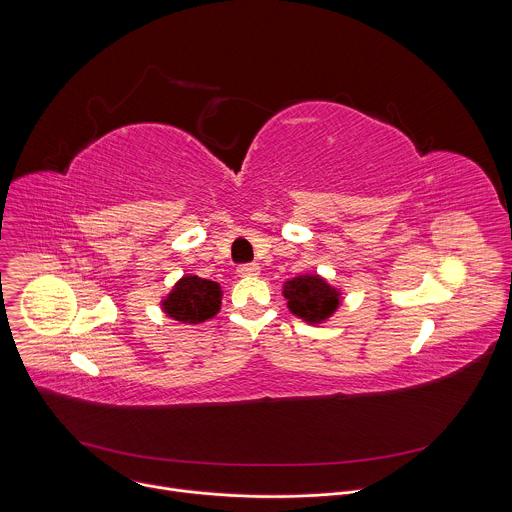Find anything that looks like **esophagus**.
Segmentation results:
<instances>
[{
	"label": "esophagus",
	"instance_id": "obj_1",
	"mask_svg": "<svg viewBox=\"0 0 512 512\" xmlns=\"http://www.w3.org/2000/svg\"><path fill=\"white\" fill-rule=\"evenodd\" d=\"M237 273L241 277H255L259 275V263H243L237 267Z\"/></svg>",
	"mask_w": 512,
	"mask_h": 512
}]
</instances>
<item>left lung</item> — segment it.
I'll return each instance as SVG.
<instances>
[{
    "instance_id": "obj_1",
    "label": "left lung",
    "mask_w": 512,
    "mask_h": 512,
    "mask_svg": "<svg viewBox=\"0 0 512 512\" xmlns=\"http://www.w3.org/2000/svg\"><path fill=\"white\" fill-rule=\"evenodd\" d=\"M283 296L289 310L310 324L324 322L340 304L338 291L318 275H300L287 281Z\"/></svg>"
}]
</instances>
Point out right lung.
<instances>
[{"instance_id":"1","label":"right lung","mask_w":512,"mask_h":512,"mask_svg":"<svg viewBox=\"0 0 512 512\" xmlns=\"http://www.w3.org/2000/svg\"><path fill=\"white\" fill-rule=\"evenodd\" d=\"M221 285L196 275L182 277L164 300V312L184 324H200L221 310Z\"/></svg>"}]
</instances>
